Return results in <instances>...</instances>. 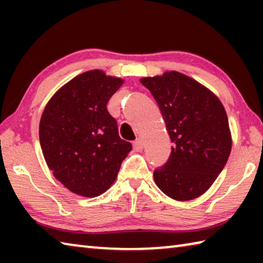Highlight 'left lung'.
Returning a JSON list of instances; mask_svg holds the SVG:
<instances>
[{
	"label": "left lung",
	"mask_w": 263,
	"mask_h": 263,
	"mask_svg": "<svg viewBox=\"0 0 263 263\" xmlns=\"http://www.w3.org/2000/svg\"><path fill=\"white\" fill-rule=\"evenodd\" d=\"M123 82L101 69L88 70L64 84L43 111L44 159L53 176L74 194L90 198L104 194L131 152L106 109Z\"/></svg>",
	"instance_id": "left-lung-1"
}]
</instances>
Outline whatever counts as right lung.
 <instances>
[{
  "label": "right lung",
  "mask_w": 263,
  "mask_h": 263,
  "mask_svg": "<svg viewBox=\"0 0 263 263\" xmlns=\"http://www.w3.org/2000/svg\"><path fill=\"white\" fill-rule=\"evenodd\" d=\"M161 110L172 141L168 161L154 181L175 201H191L213 184L232 148L224 105L211 90L179 72L141 79Z\"/></svg>",
  "instance_id": "right-lung-1"
}]
</instances>
